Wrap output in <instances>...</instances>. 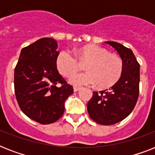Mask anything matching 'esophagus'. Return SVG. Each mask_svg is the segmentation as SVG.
<instances>
[{"label":"esophagus","mask_w":155,"mask_h":155,"mask_svg":"<svg viewBox=\"0 0 155 155\" xmlns=\"http://www.w3.org/2000/svg\"><path fill=\"white\" fill-rule=\"evenodd\" d=\"M80 89V87H74V92H78Z\"/></svg>","instance_id":"34e87169"}]
</instances>
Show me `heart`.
Instances as JSON below:
<instances>
[{
	"instance_id": "heart-1",
	"label": "heart",
	"mask_w": 155,
	"mask_h": 155,
	"mask_svg": "<svg viewBox=\"0 0 155 155\" xmlns=\"http://www.w3.org/2000/svg\"><path fill=\"white\" fill-rule=\"evenodd\" d=\"M77 58L87 62V73L73 74L69 82L75 86L94 85L99 88H108L115 84L123 72L122 59L115 54L97 45H85L76 52ZM79 67L77 58L69 50H63L56 58V68L61 75L68 76Z\"/></svg>"
}]
</instances>
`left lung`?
<instances>
[{
	"label": "left lung",
	"mask_w": 155,
	"mask_h": 155,
	"mask_svg": "<svg viewBox=\"0 0 155 155\" xmlns=\"http://www.w3.org/2000/svg\"><path fill=\"white\" fill-rule=\"evenodd\" d=\"M117 51L123 61V72L109 89L93 92L87 104L90 117L98 124L120 122L134 108L139 95L140 64L131 49L116 42H106Z\"/></svg>",
	"instance_id": "obj_1"
}]
</instances>
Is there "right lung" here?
<instances>
[{"mask_svg": "<svg viewBox=\"0 0 155 155\" xmlns=\"http://www.w3.org/2000/svg\"><path fill=\"white\" fill-rule=\"evenodd\" d=\"M57 42L43 38L22 48L14 70V91L23 113L37 122L51 124L63 116L73 93L56 68Z\"/></svg>", "mask_w": 155, "mask_h": 155, "instance_id": "obj_1", "label": "right lung"}]
</instances>
